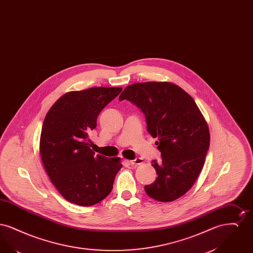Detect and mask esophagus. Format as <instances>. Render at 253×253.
Wrapping results in <instances>:
<instances>
[{
  "label": "esophagus",
  "mask_w": 253,
  "mask_h": 253,
  "mask_svg": "<svg viewBox=\"0 0 253 253\" xmlns=\"http://www.w3.org/2000/svg\"><path fill=\"white\" fill-rule=\"evenodd\" d=\"M143 162H144V160H143L142 158H140V157H136L135 159H133V160H131V161H130V163L132 164V166L140 165V164H142Z\"/></svg>",
  "instance_id": "1"
}]
</instances>
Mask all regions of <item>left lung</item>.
Segmentation results:
<instances>
[{"mask_svg":"<svg viewBox=\"0 0 253 253\" xmlns=\"http://www.w3.org/2000/svg\"><path fill=\"white\" fill-rule=\"evenodd\" d=\"M128 99L144 113L147 130L157 137L162 161H153L157 177L145 192L160 202H171L191 190L210 147V130L193 97L178 85L149 82L128 85L120 100Z\"/></svg>","mask_w":253,"mask_h":253,"instance_id":"left-lung-1","label":"left lung"}]
</instances>
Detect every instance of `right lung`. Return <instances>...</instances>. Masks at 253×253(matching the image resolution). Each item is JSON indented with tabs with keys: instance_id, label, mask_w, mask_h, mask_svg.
<instances>
[{
	"instance_id": "1",
	"label": "right lung",
	"mask_w": 253,
	"mask_h": 253,
	"mask_svg": "<svg viewBox=\"0 0 253 253\" xmlns=\"http://www.w3.org/2000/svg\"><path fill=\"white\" fill-rule=\"evenodd\" d=\"M121 91V87L71 91L45 116L40 138L42 161L52 184L73 204L89 207L102 201L122 167L121 157L96 156L89 138L101 110Z\"/></svg>"
}]
</instances>
